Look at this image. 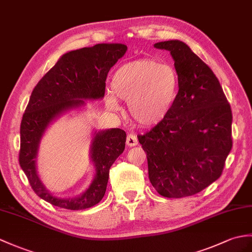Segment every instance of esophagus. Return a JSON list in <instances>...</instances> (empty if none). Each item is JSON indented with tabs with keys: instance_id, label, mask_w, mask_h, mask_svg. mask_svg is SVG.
<instances>
[{
	"instance_id": "obj_1",
	"label": "esophagus",
	"mask_w": 252,
	"mask_h": 252,
	"mask_svg": "<svg viewBox=\"0 0 252 252\" xmlns=\"http://www.w3.org/2000/svg\"><path fill=\"white\" fill-rule=\"evenodd\" d=\"M138 144V140L135 134H128L126 137V145L130 146V147H134Z\"/></svg>"
}]
</instances>
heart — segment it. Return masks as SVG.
Listing matches in <instances>:
<instances>
[{"label": "heart", "instance_id": "obj_1", "mask_svg": "<svg viewBox=\"0 0 252 252\" xmlns=\"http://www.w3.org/2000/svg\"><path fill=\"white\" fill-rule=\"evenodd\" d=\"M110 92L106 96L109 108L118 109V99L126 101L134 122L150 127L164 121L172 112L179 93V77L168 64L140 59L116 69Z\"/></svg>", "mask_w": 252, "mask_h": 252}]
</instances>
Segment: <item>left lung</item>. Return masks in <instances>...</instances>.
Here are the masks:
<instances>
[{"mask_svg": "<svg viewBox=\"0 0 252 252\" xmlns=\"http://www.w3.org/2000/svg\"><path fill=\"white\" fill-rule=\"evenodd\" d=\"M171 52L179 77L176 104L164 121L138 142L148 175L165 197L194 195L217 180L232 149V110L218 78L180 40L155 44Z\"/></svg>", "mask_w": 252, "mask_h": 252, "instance_id": "left-lung-1", "label": "left lung"}]
</instances>
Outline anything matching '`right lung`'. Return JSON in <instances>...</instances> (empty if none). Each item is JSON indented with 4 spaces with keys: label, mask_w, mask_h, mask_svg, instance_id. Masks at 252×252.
<instances>
[{
    "label": "right lung",
    "mask_w": 252,
    "mask_h": 252,
    "mask_svg": "<svg viewBox=\"0 0 252 252\" xmlns=\"http://www.w3.org/2000/svg\"><path fill=\"white\" fill-rule=\"evenodd\" d=\"M127 47L124 44H97L69 51L47 72L35 86L20 126L19 163L33 191L52 205L80 210L102 200L109 177V168L124 153L126 134L121 128L94 133L91 159L95 177L83 194L74 198L55 196L45 188L36 173L38 145L52 120L68 109L83 106L84 99L102 98L107 74Z\"/></svg>",
    "instance_id": "right-lung-1"
}]
</instances>
